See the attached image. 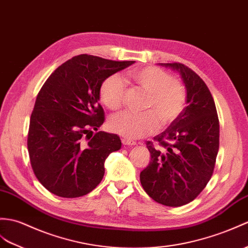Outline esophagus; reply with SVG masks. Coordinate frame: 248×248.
Segmentation results:
<instances>
[{
  "label": "esophagus",
  "instance_id": "obj_1",
  "mask_svg": "<svg viewBox=\"0 0 248 248\" xmlns=\"http://www.w3.org/2000/svg\"><path fill=\"white\" fill-rule=\"evenodd\" d=\"M122 141H123V143L124 145H125V146H134V145H136V141H134V140H128V138H122Z\"/></svg>",
  "mask_w": 248,
  "mask_h": 248
}]
</instances>
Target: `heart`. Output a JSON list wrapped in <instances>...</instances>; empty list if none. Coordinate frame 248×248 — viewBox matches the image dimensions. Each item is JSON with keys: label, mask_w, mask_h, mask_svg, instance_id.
I'll list each match as a JSON object with an SVG mask.
<instances>
[{"label": "heart", "mask_w": 248, "mask_h": 248, "mask_svg": "<svg viewBox=\"0 0 248 248\" xmlns=\"http://www.w3.org/2000/svg\"><path fill=\"white\" fill-rule=\"evenodd\" d=\"M130 77L149 94L143 113L124 112L108 119V128L126 138H138L153 133L158 124L165 126L180 116L187 102V93L181 82L158 67L146 66L131 72ZM126 86L119 75L108 77L100 85L99 95L112 111L123 108Z\"/></svg>", "instance_id": "1"}]
</instances>
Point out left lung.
<instances>
[{"mask_svg":"<svg viewBox=\"0 0 248 248\" xmlns=\"http://www.w3.org/2000/svg\"><path fill=\"white\" fill-rule=\"evenodd\" d=\"M160 64L182 75L188 105L154 142H146L151 160L140 172V183L155 202L178 207L192 202L211 178L220 124L214 97L197 73L180 62Z\"/></svg>","mask_w":248,"mask_h":248,"instance_id":"8db88e82","label":"left lung"}]
</instances>
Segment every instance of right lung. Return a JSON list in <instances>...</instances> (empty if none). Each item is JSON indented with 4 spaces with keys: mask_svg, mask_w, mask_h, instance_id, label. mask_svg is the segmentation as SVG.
<instances>
[{
    "mask_svg": "<svg viewBox=\"0 0 248 248\" xmlns=\"http://www.w3.org/2000/svg\"><path fill=\"white\" fill-rule=\"evenodd\" d=\"M134 62L78 55L57 67L42 85L27 148L33 173L49 192L78 198L101 182L106 159L122 148V141L117 134L97 131L106 119L98 101L100 85Z\"/></svg>",
    "mask_w": 248,
    "mask_h": 248,
    "instance_id": "1",
    "label": "right lung"
}]
</instances>
